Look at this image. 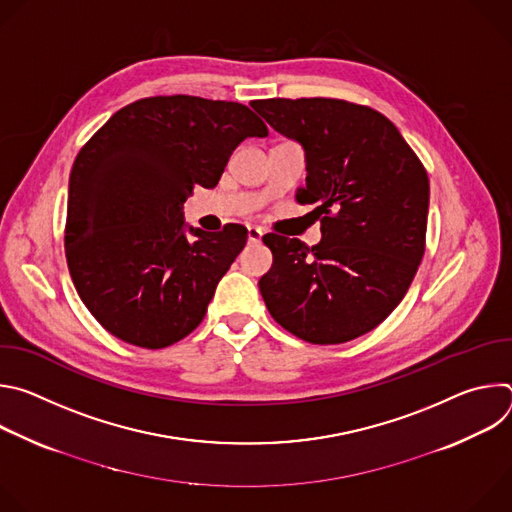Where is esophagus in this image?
Instances as JSON below:
<instances>
[{
    "mask_svg": "<svg viewBox=\"0 0 512 512\" xmlns=\"http://www.w3.org/2000/svg\"><path fill=\"white\" fill-rule=\"evenodd\" d=\"M247 237H249V243H259L261 237H263V231H261L259 227L249 225V227H247Z\"/></svg>",
    "mask_w": 512,
    "mask_h": 512,
    "instance_id": "esophagus-1",
    "label": "esophagus"
}]
</instances>
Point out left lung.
Masks as SVG:
<instances>
[{
    "instance_id": "8db88e82",
    "label": "left lung",
    "mask_w": 512,
    "mask_h": 512,
    "mask_svg": "<svg viewBox=\"0 0 512 512\" xmlns=\"http://www.w3.org/2000/svg\"><path fill=\"white\" fill-rule=\"evenodd\" d=\"M253 109L306 156L300 204L322 241L265 235L273 253L259 291L273 320L312 344L377 328L403 300L425 251L429 180L397 127L340 99H265Z\"/></svg>"
}]
</instances>
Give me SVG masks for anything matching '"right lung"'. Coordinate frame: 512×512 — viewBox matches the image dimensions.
Returning <instances> with one entry per match:
<instances>
[{"instance_id":"right-lung-1","label":"right lung","mask_w":512,"mask_h":512,"mask_svg":"<svg viewBox=\"0 0 512 512\" xmlns=\"http://www.w3.org/2000/svg\"><path fill=\"white\" fill-rule=\"evenodd\" d=\"M267 133L241 103L172 95L119 109L89 139L70 172L64 251L107 332L156 350L202 322L247 229L188 227L184 202L218 184L243 139Z\"/></svg>"}]
</instances>
